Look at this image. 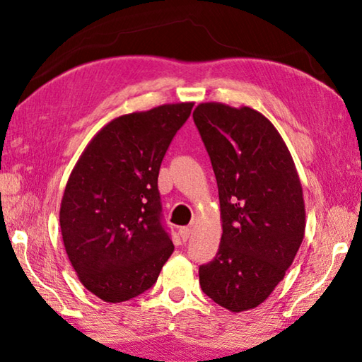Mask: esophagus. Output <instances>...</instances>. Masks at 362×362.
Masks as SVG:
<instances>
[{
	"mask_svg": "<svg viewBox=\"0 0 362 362\" xmlns=\"http://www.w3.org/2000/svg\"><path fill=\"white\" fill-rule=\"evenodd\" d=\"M192 235V229L191 227H181L180 229V237L182 238V242H187L189 238Z\"/></svg>",
	"mask_w": 362,
	"mask_h": 362,
	"instance_id": "obj_1",
	"label": "esophagus"
}]
</instances>
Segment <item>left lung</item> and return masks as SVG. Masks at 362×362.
I'll list each match as a JSON object with an SVG mask.
<instances>
[{
	"label": "left lung",
	"mask_w": 362,
	"mask_h": 362,
	"mask_svg": "<svg viewBox=\"0 0 362 362\" xmlns=\"http://www.w3.org/2000/svg\"><path fill=\"white\" fill-rule=\"evenodd\" d=\"M194 122L218 182L223 237L200 265L202 291L233 313L267 299L305 233L302 185L274 124L248 106L200 103Z\"/></svg>",
	"instance_id": "left-lung-1"
}]
</instances>
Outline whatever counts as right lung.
Instances as JSON below:
<instances>
[{
  "mask_svg": "<svg viewBox=\"0 0 362 362\" xmlns=\"http://www.w3.org/2000/svg\"><path fill=\"white\" fill-rule=\"evenodd\" d=\"M192 106L162 105L111 120L68 177L60 205L63 245L79 281L101 300L143 294L175 250L162 224L157 177Z\"/></svg>",
  "mask_w": 362,
  "mask_h": 362,
  "instance_id": "right-lung-1",
  "label": "right lung"
}]
</instances>
